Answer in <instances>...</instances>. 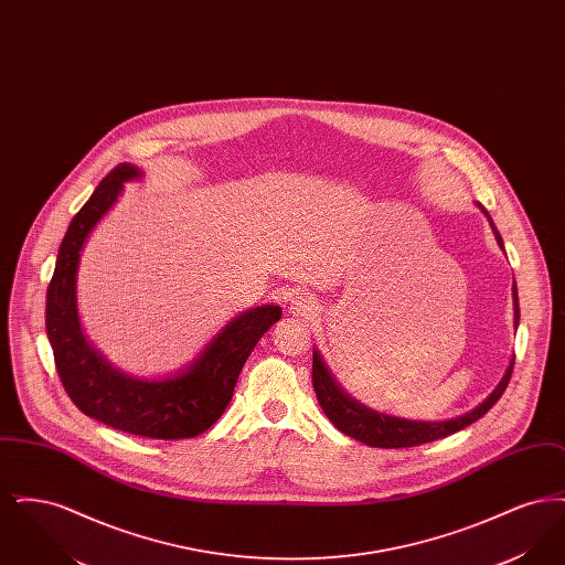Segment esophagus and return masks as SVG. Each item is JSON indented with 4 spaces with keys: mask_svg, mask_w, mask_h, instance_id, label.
Returning a JSON list of instances; mask_svg holds the SVG:
<instances>
[{
    "mask_svg": "<svg viewBox=\"0 0 565 565\" xmlns=\"http://www.w3.org/2000/svg\"><path fill=\"white\" fill-rule=\"evenodd\" d=\"M290 313H295L298 318H305V320H311L313 316H318V302L311 296H292L290 298Z\"/></svg>",
    "mask_w": 565,
    "mask_h": 565,
    "instance_id": "esophagus-1",
    "label": "esophagus"
}]
</instances>
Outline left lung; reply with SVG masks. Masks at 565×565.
<instances>
[{"label":"left lung","mask_w":565,"mask_h":565,"mask_svg":"<svg viewBox=\"0 0 565 565\" xmlns=\"http://www.w3.org/2000/svg\"><path fill=\"white\" fill-rule=\"evenodd\" d=\"M477 207L483 212L484 217L491 224V231L495 235V242L504 252V242L481 203ZM512 302H514V328L519 326V296H516V286H512ZM512 366L514 358L507 369L500 383L493 387V392L484 398L483 403L475 408H470L463 415H457L454 419H443V422H419V419H404L396 415L379 413L375 408H369L366 404L358 403L351 398L350 394L339 385V381L330 373L326 366L320 351L313 350V390L320 401L326 417L334 424L337 430L348 434L351 438L369 445V447H381V449H401V447H417L424 443H431L438 438H445L449 434L463 430L466 426L475 424L481 419L484 413L500 401L504 394L509 381H511Z\"/></svg>","instance_id":"left-lung-1"}]
</instances>
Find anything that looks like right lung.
Here are the masks:
<instances>
[{
  "label": "right lung",
  "mask_w": 565,
  "mask_h": 565,
  "mask_svg": "<svg viewBox=\"0 0 565 565\" xmlns=\"http://www.w3.org/2000/svg\"><path fill=\"white\" fill-rule=\"evenodd\" d=\"M143 171L122 162L109 171L74 215L46 292V334L56 373L67 396L84 415L135 436L178 440L199 436L222 417L231 403L247 355L273 323L279 305H260L224 323L184 369L164 376L129 375L109 364L84 334L78 313V269L84 245L116 205L127 182Z\"/></svg>",
  "instance_id": "right-lung-1"
}]
</instances>
